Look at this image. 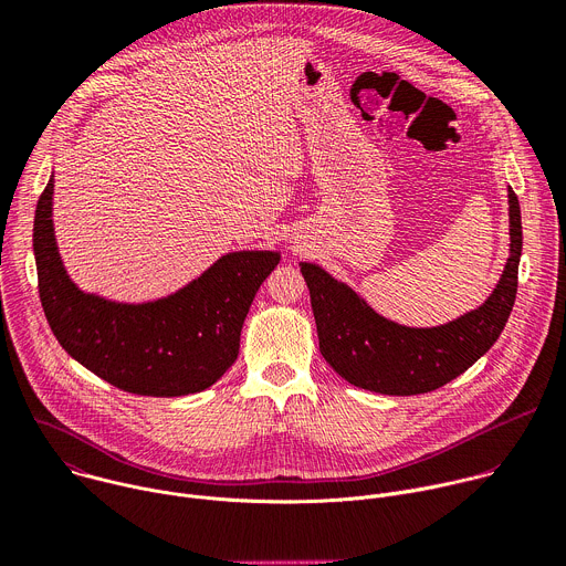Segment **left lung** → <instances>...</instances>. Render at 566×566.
Returning <instances> with one entry per match:
<instances>
[{
  "mask_svg": "<svg viewBox=\"0 0 566 566\" xmlns=\"http://www.w3.org/2000/svg\"><path fill=\"white\" fill-rule=\"evenodd\" d=\"M509 219L511 255L495 291L479 308L441 327L396 325L325 269L302 262L319 354L347 382L389 396L426 394L463 374L495 345L515 304L522 214L513 188H509Z\"/></svg>",
  "mask_w": 566,
  "mask_h": 566,
  "instance_id": "1",
  "label": "left lung"
}]
</instances>
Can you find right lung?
<instances>
[{"mask_svg":"<svg viewBox=\"0 0 566 566\" xmlns=\"http://www.w3.org/2000/svg\"><path fill=\"white\" fill-rule=\"evenodd\" d=\"M51 206L53 177L35 208L33 253L42 308L62 349L129 394L186 396L217 382L237 360L241 325L280 253H228L168 297L112 302L69 280Z\"/></svg>","mask_w":566,"mask_h":566,"instance_id":"obj_1","label":"right lung"}]
</instances>
